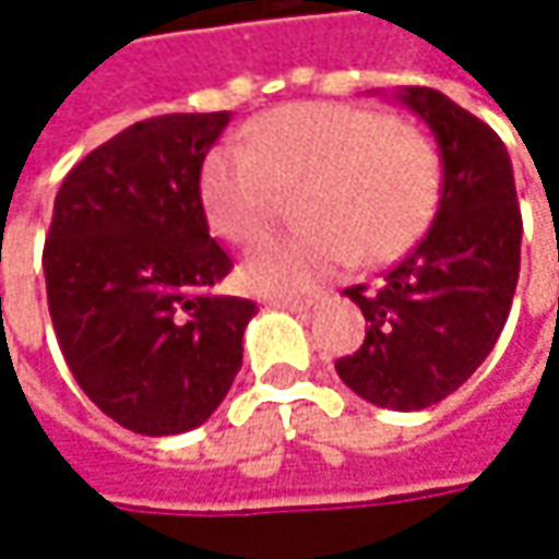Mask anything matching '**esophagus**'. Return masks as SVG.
I'll return each instance as SVG.
<instances>
[{"label": "esophagus", "instance_id": "esophagus-1", "mask_svg": "<svg viewBox=\"0 0 559 559\" xmlns=\"http://www.w3.org/2000/svg\"><path fill=\"white\" fill-rule=\"evenodd\" d=\"M324 297H306V299H275L272 306L275 309H287V312H297V316H312L321 309Z\"/></svg>", "mask_w": 559, "mask_h": 559}]
</instances>
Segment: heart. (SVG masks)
<instances>
[{"instance_id":"obj_1","label":"heart","mask_w":559,"mask_h":559,"mask_svg":"<svg viewBox=\"0 0 559 559\" xmlns=\"http://www.w3.org/2000/svg\"><path fill=\"white\" fill-rule=\"evenodd\" d=\"M281 188H306V228L257 243L241 269L243 284L269 297L302 294L356 260L405 253L433 219L439 164L424 139L353 105L281 107L257 123L253 147L219 145L203 160V213L228 241L269 231Z\"/></svg>"}]
</instances>
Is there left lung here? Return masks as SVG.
<instances>
[{
  "mask_svg": "<svg viewBox=\"0 0 559 559\" xmlns=\"http://www.w3.org/2000/svg\"><path fill=\"white\" fill-rule=\"evenodd\" d=\"M393 102L433 132L439 206L424 241L374 290H343L368 328L358 353L337 358V374L371 405L420 412L452 395L501 337L523 219L508 147L489 126L436 88L402 86Z\"/></svg>",
  "mask_w": 559,
  "mask_h": 559,
  "instance_id": "obj_1",
  "label": "left lung"
}]
</instances>
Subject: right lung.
<instances>
[{"instance_id": "obj_1", "label": "right lung", "mask_w": 559, "mask_h": 559, "mask_svg": "<svg viewBox=\"0 0 559 559\" xmlns=\"http://www.w3.org/2000/svg\"><path fill=\"white\" fill-rule=\"evenodd\" d=\"M231 114L129 126L68 173L43 269L55 334L83 393L120 427L176 436L219 408L257 302L213 287L231 260L210 238L201 169Z\"/></svg>"}]
</instances>
